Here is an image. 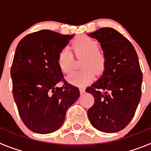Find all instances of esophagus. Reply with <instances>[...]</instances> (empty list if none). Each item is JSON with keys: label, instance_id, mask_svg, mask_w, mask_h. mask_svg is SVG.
I'll use <instances>...</instances> for the list:
<instances>
[{"label": "esophagus", "instance_id": "obj_1", "mask_svg": "<svg viewBox=\"0 0 151 151\" xmlns=\"http://www.w3.org/2000/svg\"><path fill=\"white\" fill-rule=\"evenodd\" d=\"M79 91H80V94H84L85 92V89L84 88H79Z\"/></svg>", "mask_w": 151, "mask_h": 151}]
</instances>
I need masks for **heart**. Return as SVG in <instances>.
<instances>
[{"mask_svg":"<svg viewBox=\"0 0 151 151\" xmlns=\"http://www.w3.org/2000/svg\"><path fill=\"white\" fill-rule=\"evenodd\" d=\"M72 47L76 56H84L82 61V70L76 71L69 75L66 80L69 83L79 87H84L93 81L95 72L101 73L105 67L104 55L98 50L99 45L95 40L82 36L75 40ZM58 66L64 73L71 71L73 63V54L68 47H65L58 54Z\"/></svg>","mask_w":151,"mask_h":151,"instance_id":"1","label":"heart"}]
</instances>
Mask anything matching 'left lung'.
Here are the masks:
<instances>
[{
	"label": "left lung",
	"instance_id": "left-lung-1",
	"mask_svg": "<svg viewBox=\"0 0 151 151\" xmlns=\"http://www.w3.org/2000/svg\"><path fill=\"white\" fill-rule=\"evenodd\" d=\"M88 35L99 41L106 59L103 74L86 91L94 97L88 110L91 125L106 133L127 126L141 96L142 73L130 41L112 28H101Z\"/></svg>",
	"mask_w": 151,
	"mask_h": 151
}]
</instances>
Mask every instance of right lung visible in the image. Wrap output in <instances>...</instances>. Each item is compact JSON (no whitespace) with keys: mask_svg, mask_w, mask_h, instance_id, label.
<instances>
[{"mask_svg":"<svg viewBox=\"0 0 151 151\" xmlns=\"http://www.w3.org/2000/svg\"><path fill=\"white\" fill-rule=\"evenodd\" d=\"M74 36L41 30L24 37L17 45L10 70L13 94L22 122L34 132L57 130L79 97L78 88L71 84L57 86L63 78L58 54Z\"/></svg>","mask_w":151,"mask_h":151,"instance_id":"1","label":"right lung"}]
</instances>
